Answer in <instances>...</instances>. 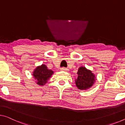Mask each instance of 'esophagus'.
<instances>
[{"mask_svg":"<svg viewBox=\"0 0 125 125\" xmlns=\"http://www.w3.org/2000/svg\"><path fill=\"white\" fill-rule=\"evenodd\" d=\"M60 70L61 71H63V72H68V71H69V70H68V69H66V68H61Z\"/></svg>","mask_w":125,"mask_h":125,"instance_id":"1","label":"esophagus"}]
</instances>
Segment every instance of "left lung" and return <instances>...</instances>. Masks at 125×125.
<instances>
[{
	"label": "left lung",
	"mask_w": 125,
	"mask_h": 125,
	"mask_svg": "<svg viewBox=\"0 0 125 125\" xmlns=\"http://www.w3.org/2000/svg\"><path fill=\"white\" fill-rule=\"evenodd\" d=\"M77 79L75 80L76 86L79 89L87 90L93 85L95 76L91 70L84 66L80 67L78 71Z\"/></svg>",
	"instance_id": "left-lung-1"
}]
</instances>
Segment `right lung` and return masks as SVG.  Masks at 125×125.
I'll return each mask as SVG.
<instances>
[{
    "label": "right lung",
    "mask_w": 125,
    "mask_h": 125,
    "mask_svg": "<svg viewBox=\"0 0 125 125\" xmlns=\"http://www.w3.org/2000/svg\"><path fill=\"white\" fill-rule=\"evenodd\" d=\"M53 74V72L52 70L48 69L45 65L42 64L34 69L32 75L34 79L37 80L36 83L38 85L42 86L46 83L47 80Z\"/></svg>",
    "instance_id": "right-lung-1"
}]
</instances>
